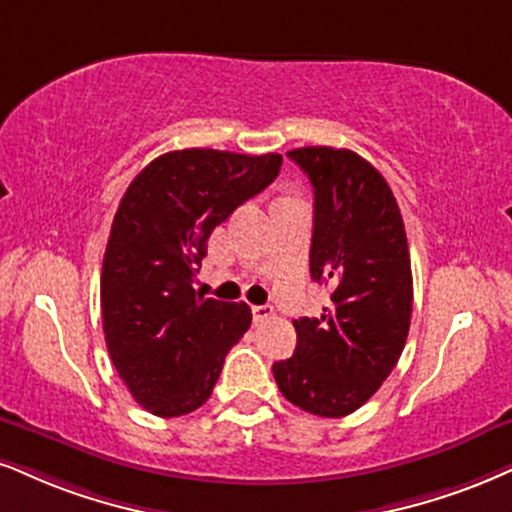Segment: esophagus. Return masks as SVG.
Segmentation results:
<instances>
[{
	"label": "esophagus",
	"instance_id": "1",
	"mask_svg": "<svg viewBox=\"0 0 512 512\" xmlns=\"http://www.w3.org/2000/svg\"><path fill=\"white\" fill-rule=\"evenodd\" d=\"M251 313H254V320L256 323H263V320L273 318L275 315V308L273 306H251Z\"/></svg>",
	"mask_w": 512,
	"mask_h": 512
}]
</instances>
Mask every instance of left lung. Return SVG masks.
Returning a JSON list of instances; mask_svg holds the SVG:
<instances>
[{
  "mask_svg": "<svg viewBox=\"0 0 512 512\" xmlns=\"http://www.w3.org/2000/svg\"><path fill=\"white\" fill-rule=\"evenodd\" d=\"M313 185L311 277L332 287L320 318L294 320L296 349L273 365L282 396L344 418L399 363L413 313L403 218L380 170L349 149L287 151Z\"/></svg>",
  "mask_w": 512,
  "mask_h": 512,
  "instance_id": "left-lung-1",
  "label": "left lung"
}]
</instances>
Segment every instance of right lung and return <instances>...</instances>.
Wrapping results in <instances>:
<instances>
[{
    "mask_svg": "<svg viewBox=\"0 0 512 512\" xmlns=\"http://www.w3.org/2000/svg\"><path fill=\"white\" fill-rule=\"evenodd\" d=\"M280 154L168 151L130 182L102 268L106 349L132 399L159 418L197 410L251 308L204 299L194 277L208 237L277 178Z\"/></svg>",
    "mask_w": 512,
    "mask_h": 512,
    "instance_id": "obj_1",
    "label": "right lung"
}]
</instances>
